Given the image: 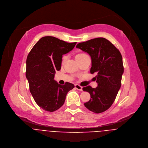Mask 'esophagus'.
Returning a JSON list of instances; mask_svg holds the SVG:
<instances>
[{
	"label": "esophagus",
	"instance_id": "34e87169",
	"mask_svg": "<svg viewBox=\"0 0 148 148\" xmlns=\"http://www.w3.org/2000/svg\"><path fill=\"white\" fill-rule=\"evenodd\" d=\"M75 88H76L77 90L83 91V87H82V86H80V85H79V84H76V85H75Z\"/></svg>",
	"mask_w": 148,
	"mask_h": 148
}]
</instances>
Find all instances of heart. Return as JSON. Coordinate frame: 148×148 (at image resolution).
I'll return each instance as SVG.
<instances>
[{"label": "heart", "mask_w": 148, "mask_h": 148, "mask_svg": "<svg viewBox=\"0 0 148 148\" xmlns=\"http://www.w3.org/2000/svg\"><path fill=\"white\" fill-rule=\"evenodd\" d=\"M87 56V54H84V53H81V54H79L76 56V58L77 57H83V56ZM65 60V58H64V60Z\"/></svg>", "instance_id": "1"}]
</instances>
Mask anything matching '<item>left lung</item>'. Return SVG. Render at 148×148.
Returning a JSON list of instances; mask_svg holds the SVG:
<instances>
[{"label":"left lung","mask_w":148,"mask_h":148,"mask_svg":"<svg viewBox=\"0 0 148 148\" xmlns=\"http://www.w3.org/2000/svg\"><path fill=\"white\" fill-rule=\"evenodd\" d=\"M76 47L90 56V73L97 75L94 77L98 84L96 88L90 86L83 88L91 97L84 106L92 112L102 113L111 106L120 88L124 72L121 54L111 42L103 38L78 43Z\"/></svg>","instance_id":"obj_1"}]
</instances>
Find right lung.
<instances>
[{
	"label": "right lung",
	"mask_w": 148,
	"mask_h": 148,
	"mask_svg": "<svg viewBox=\"0 0 148 148\" xmlns=\"http://www.w3.org/2000/svg\"><path fill=\"white\" fill-rule=\"evenodd\" d=\"M76 44L45 36L28 55L26 77L29 90L36 103L45 110L52 112L61 108L67 93L75 87L68 82L61 85L54 78L56 71L61 69L62 55L73 50Z\"/></svg>",
	"instance_id": "add662e5"
}]
</instances>
